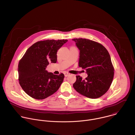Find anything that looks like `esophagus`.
<instances>
[{"mask_svg":"<svg viewBox=\"0 0 135 135\" xmlns=\"http://www.w3.org/2000/svg\"><path fill=\"white\" fill-rule=\"evenodd\" d=\"M64 76H65V77H67V76H68L70 75V74H69V73H66V72H65V73H64Z\"/></svg>","mask_w":135,"mask_h":135,"instance_id":"34e87169","label":"esophagus"}]
</instances>
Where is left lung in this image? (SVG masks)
<instances>
[{
  "label": "left lung",
  "mask_w": 135,
  "mask_h": 135,
  "mask_svg": "<svg viewBox=\"0 0 135 135\" xmlns=\"http://www.w3.org/2000/svg\"><path fill=\"white\" fill-rule=\"evenodd\" d=\"M79 50L78 65L86 70L88 76L83 79L76 76L74 88L83 96L96 99L109 89L114 76L110 56L101 44L85 38L72 39Z\"/></svg>",
  "instance_id": "left-lung-1"
}]
</instances>
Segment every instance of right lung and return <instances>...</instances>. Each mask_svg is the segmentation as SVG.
<instances>
[{
    "label": "right lung",
    "mask_w": 135,
    "mask_h": 135,
    "mask_svg": "<svg viewBox=\"0 0 135 135\" xmlns=\"http://www.w3.org/2000/svg\"><path fill=\"white\" fill-rule=\"evenodd\" d=\"M68 41H40L26 50L20 60L18 71L20 85L28 96L42 100L58 90L63 82L64 74L55 75L46 69L50 62H57L58 50Z\"/></svg>",
    "instance_id": "right-lung-1"
}]
</instances>
